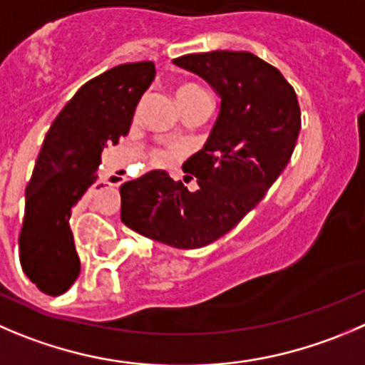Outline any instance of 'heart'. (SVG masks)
Here are the masks:
<instances>
[{"label": "heart", "mask_w": 365, "mask_h": 365, "mask_svg": "<svg viewBox=\"0 0 365 365\" xmlns=\"http://www.w3.org/2000/svg\"><path fill=\"white\" fill-rule=\"evenodd\" d=\"M204 96H207V93L195 84H180L175 91V98H177V103H179V107L186 106V103L190 102H195V100L199 98H204ZM172 158H173L172 152L163 150V148H155V150H152L150 154L152 163L159 166L170 163L172 161Z\"/></svg>", "instance_id": "b5f03b06"}]
</instances>
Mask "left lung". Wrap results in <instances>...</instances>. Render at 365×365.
Segmentation results:
<instances>
[{
  "label": "left lung",
  "mask_w": 365,
  "mask_h": 365,
  "mask_svg": "<svg viewBox=\"0 0 365 365\" xmlns=\"http://www.w3.org/2000/svg\"><path fill=\"white\" fill-rule=\"evenodd\" d=\"M220 96L202 150L182 170L197 177L188 192L163 170L121 185V222L177 249L224 237L265 197L289 165L301 130L296 91L279 69L249 51H207L173 58Z\"/></svg>",
  "instance_id": "left-lung-1"
}]
</instances>
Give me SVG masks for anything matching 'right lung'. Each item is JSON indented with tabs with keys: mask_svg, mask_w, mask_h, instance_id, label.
<instances>
[{
	"mask_svg": "<svg viewBox=\"0 0 365 365\" xmlns=\"http://www.w3.org/2000/svg\"><path fill=\"white\" fill-rule=\"evenodd\" d=\"M154 76L150 61L116 66L86 82L51 123L26 186L19 235L21 267L41 292L61 296L81 274L71 211L98 179L107 143L128 134Z\"/></svg>",
	"mask_w": 365,
	"mask_h": 365,
	"instance_id": "obj_1",
	"label": "right lung"
}]
</instances>
